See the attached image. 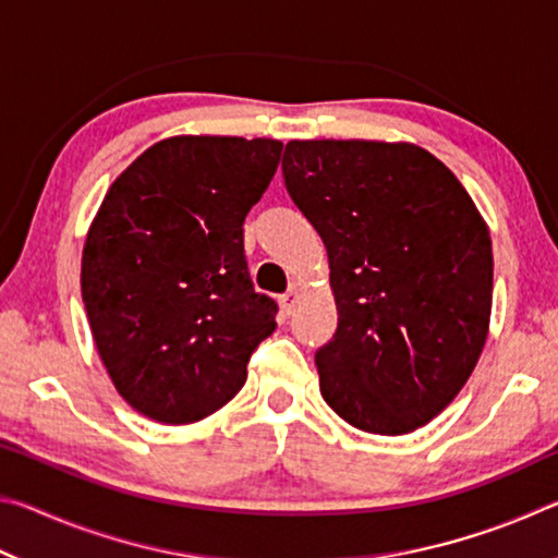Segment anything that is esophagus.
Segmentation results:
<instances>
[{"label":"esophagus","instance_id":"esophagus-1","mask_svg":"<svg viewBox=\"0 0 558 558\" xmlns=\"http://www.w3.org/2000/svg\"><path fill=\"white\" fill-rule=\"evenodd\" d=\"M298 302H300V295H298V290H288V292H286V295H280V310H282V315H286V317H290L292 313H295Z\"/></svg>","mask_w":558,"mask_h":558}]
</instances>
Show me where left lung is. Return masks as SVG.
I'll return each instance as SVG.
<instances>
[{
    "mask_svg": "<svg viewBox=\"0 0 558 558\" xmlns=\"http://www.w3.org/2000/svg\"><path fill=\"white\" fill-rule=\"evenodd\" d=\"M282 177L329 258L339 317L315 354L323 399L366 433L426 426L487 339L493 241L477 206L411 143L292 140Z\"/></svg>",
    "mask_w": 558,
    "mask_h": 558,
    "instance_id": "left-lung-1",
    "label": "left lung"
}]
</instances>
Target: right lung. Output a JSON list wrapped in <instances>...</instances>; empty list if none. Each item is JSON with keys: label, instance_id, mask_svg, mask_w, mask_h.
Here are the masks:
<instances>
[{"label": "right lung", "instance_id": "add662e5", "mask_svg": "<svg viewBox=\"0 0 558 558\" xmlns=\"http://www.w3.org/2000/svg\"><path fill=\"white\" fill-rule=\"evenodd\" d=\"M278 140L182 135L145 149L88 229L81 292L118 393L182 426L229 403L276 329L253 290L243 221L280 162Z\"/></svg>", "mask_w": 558, "mask_h": 558}]
</instances>
